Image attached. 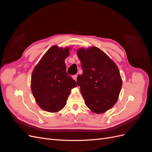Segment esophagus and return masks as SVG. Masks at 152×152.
<instances>
[{"label": "esophagus", "mask_w": 152, "mask_h": 152, "mask_svg": "<svg viewBox=\"0 0 152 152\" xmlns=\"http://www.w3.org/2000/svg\"><path fill=\"white\" fill-rule=\"evenodd\" d=\"M72 77H73V79H74L75 81H77V75H73V76H72Z\"/></svg>", "instance_id": "34e87169"}]
</instances>
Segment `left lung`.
Returning <instances> with one entry per match:
<instances>
[{"mask_svg": "<svg viewBox=\"0 0 152 152\" xmlns=\"http://www.w3.org/2000/svg\"><path fill=\"white\" fill-rule=\"evenodd\" d=\"M77 54L83 71L77 82L86 104L96 113H104L116 103L121 92L122 81L118 68L98 48H80Z\"/></svg>", "mask_w": 152, "mask_h": 152, "instance_id": "left-lung-1", "label": "left lung"}]
</instances>
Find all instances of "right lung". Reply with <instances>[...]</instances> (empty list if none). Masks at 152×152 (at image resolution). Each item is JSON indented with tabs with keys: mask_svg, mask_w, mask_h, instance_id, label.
Masks as SVG:
<instances>
[{
	"mask_svg": "<svg viewBox=\"0 0 152 152\" xmlns=\"http://www.w3.org/2000/svg\"><path fill=\"white\" fill-rule=\"evenodd\" d=\"M69 53L68 48L54 45L45 53L32 72V94L45 111L57 112L63 108L71 89L77 86L75 80L66 73L65 59Z\"/></svg>",
	"mask_w": 152,
	"mask_h": 152,
	"instance_id": "1",
	"label": "right lung"
}]
</instances>
